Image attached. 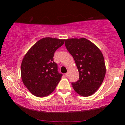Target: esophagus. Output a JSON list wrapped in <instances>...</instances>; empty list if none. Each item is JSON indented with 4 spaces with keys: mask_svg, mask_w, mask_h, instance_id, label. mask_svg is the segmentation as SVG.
<instances>
[{
    "mask_svg": "<svg viewBox=\"0 0 125 125\" xmlns=\"http://www.w3.org/2000/svg\"><path fill=\"white\" fill-rule=\"evenodd\" d=\"M69 76V73L67 72V73H65V76L66 77H67Z\"/></svg>",
    "mask_w": 125,
    "mask_h": 125,
    "instance_id": "esophagus-1",
    "label": "esophagus"
}]
</instances>
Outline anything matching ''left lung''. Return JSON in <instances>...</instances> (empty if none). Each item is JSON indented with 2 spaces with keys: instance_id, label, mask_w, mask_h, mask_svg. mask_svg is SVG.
<instances>
[{
  "instance_id": "left-lung-1",
  "label": "left lung",
  "mask_w": 125,
  "mask_h": 125,
  "mask_svg": "<svg viewBox=\"0 0 125 125\" xmlns=\"http://www.w3.org/2000/svg\"><path fill=\"white\" fill-rule=\"evenodd\" d=\"M65 46L73 58L79 78L72 82L75 92L82 96H89L102 83L106 66L102 53L95 44L85 38L65 40Z\"/></svg>"
}]
</instances>
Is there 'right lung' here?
Returning <instances> with one entry per match:
<instances>
[{
	"label": "right lung",
	"mask_w": 125,
	"mask_h": 125,
	"mask_svg": "<svg viewBox=\"0 0 125 125\" xmlns=\"http://www.w3.org/2000/svg\"><path fill=\"white\" fill-rule=\"evenodd\" d=\"M64 39L44 38L37 42L29 50L21 64L23 83L30 92L38 97H44L52 93L62 74L58 71L53 61L54 53L61 47Z\"/></svg>",
	"instance_id": "1"
}]
</instances>
